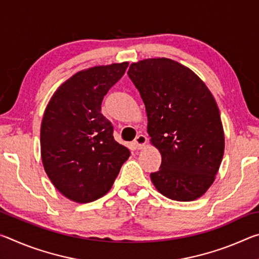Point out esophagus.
<instances>
[{
  "mask_svg": "<svg viewBox=\"0 0 259 259\" xmlns=\"http://www.w3.org/2000/svg\"><path fill=\"white\" fill-rule=\"evenodd\" d=\"M146 140H147V138L145 137V136H144V135H138L137 137L135 138L134 144H135V146L139 150V148H143L144 146H145Z\"/></svg>",
  "mask_w": 259,
  "mask_h": 259,
  "instance_id": "1",
  "label": "esophagus"
}]
</instances>
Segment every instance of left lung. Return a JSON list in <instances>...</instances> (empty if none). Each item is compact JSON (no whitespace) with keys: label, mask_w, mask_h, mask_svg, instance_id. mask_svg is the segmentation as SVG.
<instances>
[{"label":"left lung","mask_w":259,"mask_h":259,"mask_svg":"<svg viewBox=\"0 0 259 259\" xmlns=\"http://www.w3.org/2000/svg\"><path fill=\"white\" fill-rule=\"evenodd\" d=\"M128 75L145 104L148 135L162 157L152 183L171 200L200 198L224 155V131L211 93L190 68L168 58L131 64Z\"/></svg>","instance_id":"8db88e82"}]
</instances>
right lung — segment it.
Wrapping results in <instances>:
<instances>
[{"label":"right lung","instance_id":"1","mask_svg":"<svg viewBox=\"0 0 259 259\" xmlns=\"http://www.w3.org/2000/svg\"><path fill=\"white\" fill-rule=\"evenodd\" d=\"M128 63L81 71L61 84L46 108L41 156L51 183L78 203L93 202L111 190L130 156L113 137L100 111L107 91L123 76Z\"/></svg>","mask_w":259,"mask_h":259}]
</instances>
